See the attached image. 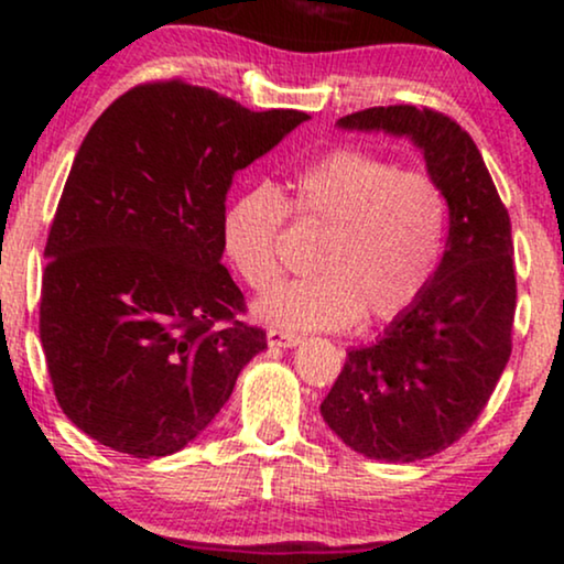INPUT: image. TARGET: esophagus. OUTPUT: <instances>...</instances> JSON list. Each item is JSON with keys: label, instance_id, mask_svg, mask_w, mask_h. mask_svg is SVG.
<instances>
[{"label": "esophagus", "instance_id": "34e87169", "mask_svg": "<svg viewBox=\"0 0 564 564\" xmlns=\"http://www.w3.org/2000/svg\"><path fill=\"white\" fill-rule=\"evenodd\" d=\"M300 336L296 334H289V332H281V328H270L268 332V345L270 347H283V349H289V347H296L300 345Z\"/></svg>", "mask_w": 564, "mask_h": 564}]
</instances>
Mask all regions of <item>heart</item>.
I'll use <instances>...</instances> for the list:
<instances>
[{
    "instance_id": "b5f03b06",
    "label": "heart",
    "mask_w": 564,
    "mask_h": 564,
    "mask_svg": "<svg viewBox=\"0 0 564 564\" xmlns=\"http://www.w3.org/2000/svg\"><path fill=\"white\" fill-rule=\"evenodd\" d=\"M289 209L323 228L313 275L278 283L254 315L286 332L345 328L403 315L437 273L448 230V198L432 174L398 170L366 148L341 145L294 174L291 198L260 183L238 193L223 217L228 260L251 289L281 273L278 232Z\"/></svg>"
}]
</instances>
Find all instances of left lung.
Instances as JSON below:
<instances>
[{"mask_svg":"<svg viewBox=\"0 0 564 564\" xmlns=\"http://www.w3.org/2000/svg\"><path fill=\"white\" fill-rule=\"evenodd\" d=\"M336 127L408 138L448 198V241L430 286L377 341L349 349L321 403L323 422L355 453L419 462L477 422L509 364L517 307L509 212L475 140L448 116L387 106Z\"/></svg>","mask_w":564,"mask_h":564,"instance_id":"1","label":"left lung"}]
</instances>
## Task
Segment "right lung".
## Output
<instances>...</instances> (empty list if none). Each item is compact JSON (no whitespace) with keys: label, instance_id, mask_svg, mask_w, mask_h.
Wrapping results in <instances>:
<instances>
[{"label":"right lung","instance_id":"add662e5","mask_svg":"<svg viewBox=\"0 0 564 564\" xmlns=\"http://www.w3.org/2000/svg\"><path fill=\"white\" fill-rule=\"evenodd\" d=\"M310 116L140 84L84 138L44 249L42 336L63 413L134 458L196 440L268 347L223 264L232 174Z\"/></svg>","mask_w":564,"mask_h":564}]
</instances>
